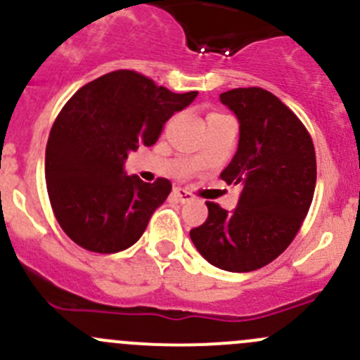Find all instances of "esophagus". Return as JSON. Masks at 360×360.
Wrapping results in <instances>:
<instances>
[{
	"mask_svg": "<svg viewBox=\"0 0 360 360\" xmlns=\"http://www.w3.org/2000/svg\"><path fill=\"white\" fill-rule=\"evenodd\" d=\"M174 195L179 198V202H190L195 198L193 193H190L188 190H183V188H176V190H174Z\"/></svg>",
	"mask_w": 360,
	"mask_h": 360,
	"instance_id": "34e87169",
	"label": "esophagus"
}]
</instances>
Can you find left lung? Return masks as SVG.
Listing matches in <instances>:
<instances>
[{"mask_svg":"<svg viewBox=\"0 0 360 360\" xmlns=\"http://www.w3.org/2000/svg\"><path fill=\"white\" fill-rule=\"evenodd\" d=\"M238 120V148L221 179L240 186L233 210L205 202V223L191 242L212 266L252 271L281 256L307 217L317 179L310 134L268 90L250 86L219 96Z\"/></svg>","mask_w":360,"mask_h":360,"instance_id":"8db88e82","label":"left lung"}]
</instances>
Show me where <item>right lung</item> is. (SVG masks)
<instances>
[{"label":"right lung","instance_id":"obj_1","mask_svg":"<svg viewBox=\"0 0 360 360\" xmlns=\"http://www.w3.org/2000/svg\"><path fill=\"white\" fill-rule=\"evenodd\" d=\"M197 96L174 94L122 69L86 83L68 101L50 130L45 179L53 214L75 244L112 254L139 240L172 184L127 176L125 160L157 143L163 123Z\"/></svg>","mask_w":360,"mask_h":360}]
</instances>
